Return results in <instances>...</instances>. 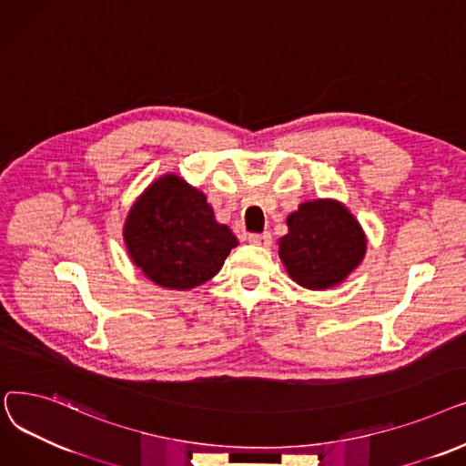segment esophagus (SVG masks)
Instances as JSON below:
<instances>
[{"instance_id": "1", "label": "esophagus", "mask_w": 466, "mask_h": 466, "mask_svg": "<svg viewBox=\"0 0 466 466\" xmlns=\"http://www.w3.org/2000/svg\"><path fill=\"white\" fill-rule=\"evenodd\" d=\"M248 242H252V245L256 247H271L273 242V237L271 233H254V235H248Z\"/></svg>"}]
</instances>
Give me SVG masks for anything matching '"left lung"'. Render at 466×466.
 <instances>
[{"mask_svg": "<svg viewBox=\"0 0 466 466\" xmlns=\"http://www.w3.org/2000/svg\"><path fill=\"white\" fill-rule=\"evenodd\" d=\"M286 226L279 258L290 279L307 290H328L345 282L366 256L362 226L336 198L301 203L286 218Z\"/></svg>", "mask_w": 466, "mask_h": 466, "instance_id": "obj_1", "label": "left lung"}]
</instances>
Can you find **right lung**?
Masks as SVG:
<instances>
[{"label": "right lung", "instance_id": "add662e5", "mask_svg": "<svg viewBox=\"0 0 466 466\" xmlns=\"http://www.w3.org/2000/svg\"><path fill=\"white\" fill-rule=\"evenodd\" d=\"M123 240L132 263L168 290L205 284L238 245L216 221L207 195L172 172L151 182L130 207Z\"/></svg>", "mask_w": 466, "mask_h": 466}]
</instances>
